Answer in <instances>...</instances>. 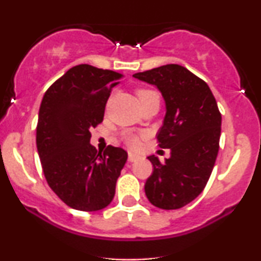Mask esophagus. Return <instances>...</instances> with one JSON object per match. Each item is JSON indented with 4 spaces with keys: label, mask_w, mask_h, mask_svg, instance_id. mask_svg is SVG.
Listing matches in <instances>:
<instances>
[{
    "label": "esophagus",
    "mask_w": 261,
    "mask_h": 261,
    "mask_svg": "<svg viewBox=\"0 0 261 261\" xmlns=\"http://www.w3.org/2000/svg\"><path fill=\"white\" fill-rule=\"evenodd\" d=\"M137 160H140V155L135 153H128V162H136Z\"/></svg>",
    "instance_id": "esophagus-1"
}]
</instances>
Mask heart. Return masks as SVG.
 Segmentation results:
<instances>
[{
    "instance_id": "b5f03b06",
    "label": "heart",
    "mask_w": 261,
    "mask_h": 261,
    "mask_svg": "<svg viewBox=\"0 0 261 261\" xmlns=\"http://www.w3.org/2000/svg\"><path fill=\"white\" fill-rule=\"evenodd\" d=\"M152 92H154V91H151V89H145V88L139 89V91H137V98H139V99H142L145 95H147ZM125 140H126L127 145L133 148H136L137 146L140 145V136H137V135H135V134H126L125 135Z\"/></svg>"
}]
</instances>
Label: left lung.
Returning <instances> with one entry per match:
<instances>
[{"mask_svg": "<svg viewBox=\"0 0 261 261\" xmlns=\"http://www.w3.org/2000/svg\"><path fill=\"white\" fill-rule=\"evenodd\" d=\"M154 85L166 100V118L157 134L170 157L148 160L153 172L145 193L158 208L176 210L196 199L207 184L220 148L221 113L205 81L180 65L170 64L134 74Z\"/></svg>", "mask_w": 261, "mask_h": 261, "instance_id": "8db88e82", "label": "left lung"}]
</instances>
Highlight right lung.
Instances as JSON below:
<instances>
[{
    "label": "right lung",
    "instance_id": "add662e5",
    "mask_svg": "<svg viewBox=\"0 0 261 261\" xmlns=\"http://www.w3.org/2000/svg\"><path fill=\"white\" fill-rule=\"evenodd\" d=\"M124 74L77 65L45 92L39 109L37 148L45 179L66 205L80 211L107 207L127 160V152L108 146L103 153L89 143L103 121L113 87Z\"/></svg>",
    "mask_w": 261,
    "mask_h": 261
}]
</instances>
